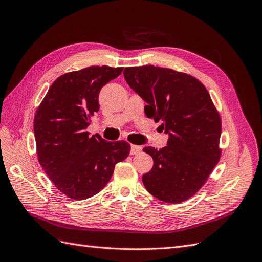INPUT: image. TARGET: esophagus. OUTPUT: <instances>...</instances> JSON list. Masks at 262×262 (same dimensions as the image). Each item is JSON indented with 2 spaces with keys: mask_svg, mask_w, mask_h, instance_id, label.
<instances>
[{
  "mask_svg": "<svg viewBox=\"0 0 262 262\" xmlns=\"http://www.w3.org/2000/svg\"><path fill=\"white\" fill-rule=\"evenodd\" d=\"M142 147L140 145H135V144H132L130 145V155H136L141 152Z\"/></svg>",
  "mask_w": 262,
  "mask_h": 262,
  "instance_id": "34e87169",
  "label": "esophagus"
}]
</instances>
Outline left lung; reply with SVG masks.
<instances>
[{
	"mask_svg": "<svg viewBox=\"0 0 262 262\" xmlns=\"http://www.w3.org/2000/svg\"><path fill=\"white\" fill-rule=\"evenodd\" d=\"M123 74L148 104L146 116L169 134L167 146L143 148L154 160L143 185L162 202L183 203L205 185L221 157V117L208 90L190 74L152 64L127 67Z\"/></svg>",
	"mask_w": 262,
	"mask_h": 262,
	"instance_id": "8db88e82",
	"label": "left lung"
}]
</instances>
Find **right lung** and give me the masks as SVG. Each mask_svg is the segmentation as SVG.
<instances>
[{
	"label": "right lung",
	"instance_id": "add662e5",
	"mask_svg": "<svg viewBox=\"0 0 262 262\" xmlns=\"http://www.w3.org/2000/svg\"><path fill=\"white\" fill-rule=\"evenodd\" d=\"M123 68L92 66L60 75L51 85L34 118L37 156L51 182L72 200L95 195L115 166L130 150L126 141L108 142L86 130L99 112V94Z\"/></svg>",
	"mask_w": 262,
	"mask_h": 262
}]
</instances>
